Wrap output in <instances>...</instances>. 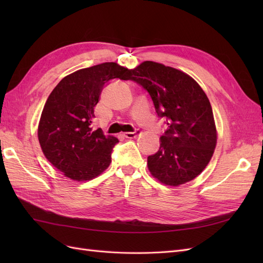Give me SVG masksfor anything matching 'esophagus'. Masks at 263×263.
Listing matches in <instances>:
<instances>
[{"label": "esophagus", "mask_w": 263, "mask_h": 263, "mask_svg": "<svg viewBox=\"0 0 263 263\" xmlns=\"http://www.w3.org/2000/svg\"><path fill=\"white\" fill-rule=\"evenodd\" d=\"M141 134V132L139 129L135 130V132H130V133H124V137L126 138H136L137 136Z\"/></svg>", "instance_id": "esophagus-1"}]
</instances>
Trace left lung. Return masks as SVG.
<instances>
[{
    "instance_id": "obj_1",
    "label": "left lung",
    "mask_w": 263,
    "mask_h": 263,
    "mask_svg": "<svg viewBox=\"0 0 263 263\" xmlns=\"http://www.w3.org/2000/svg\"><path fill=\"white\" fill-rule=\"evenodd\" d=\"M127 80L149 93L156 113L168 126L160 148L148 157L151 174L172 186L196 178L209 164L217 139L211 103L202 87L182 71L154 61L129 70Z\"/></svg>"
}]
</instances>
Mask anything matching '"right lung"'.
Returning <instances> with one entry per match:
<instances>
[{"label": "right lung", "mask_w": 263, "mask_h": 263, "mask_svg": "<svg viewBox=\"0 0 263 263\" xmlns=\"http://www.w3.org/2000/svg\"><path fill=\"white\" fill-rule=\"evenodd\" d=\"M128 73L115 62L78 70L63 78L47 99L38 126L39 144L66 177L86 181L107 169L118 139L93 129L94 106L109 80H127Z\"/></svg>", "instance_id": "add662e5"}]
</instances>
